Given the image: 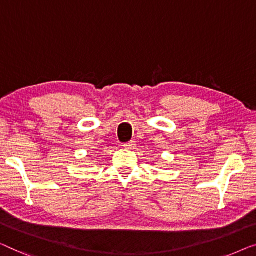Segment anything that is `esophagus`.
<instances>
[{
    "mask_svg": "<svg viewBox=\"0 0 256 256\" xmlns=\"http://www.w3.org/2000/svg\"><path fill=\"white\" fill-rule=\"evenodd\" d=\"M124 148H128V150H133L136 147V142H133V140H131V142H128L126 144H124Z\"/></svg>",
    "mask_w": 256,
    "mask_h": 256,
    "instance_id": "obj_1",
    "label": "esophagus"
}]
</instances>
